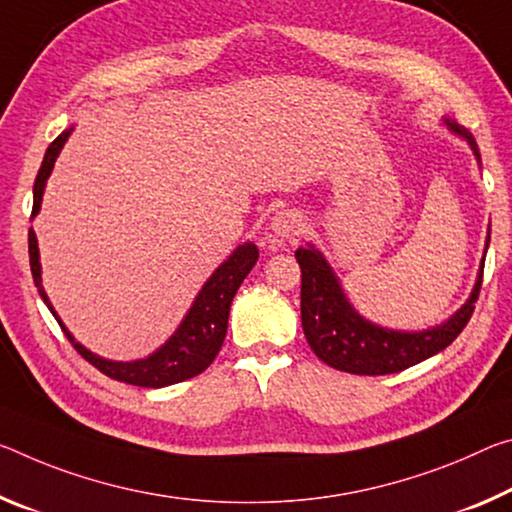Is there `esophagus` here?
Wrapping results in <instances>:
<instances>
[{"mask_svg": "<svg viewBox=\"0 0 512 512\" xmlns=\"http://www.w3.org/2000/svg\"><path fill=\"white\" fill-rule=\"evenodd\" d=\"M303 218L294 209H285V212H278L271 221L273 234H278L280 239H294L303 232Z\"/></svg>", "mask_w": 512, "mask_h": 512, "instance_id": "esophagus-1", "label": "esophagus"}]
</instances>
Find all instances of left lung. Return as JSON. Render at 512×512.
Wrapping results in <instances>:
<instances>
[{"instance_id":"obj_1","label":"left lung","mask_w":512,"mask_h":512,"mask_svg":"<svg viewBox=\"0 0 512 512\" xmlns=\"http://www.w3.org/2000/svg\"><path fill=\"white\" fill-rule=\"evenodd\" d=\"M446 127L456 132L472 145L478 164V154L474 136L467 129L444 118ZM490 241V237H488ZM300 264V319H303L305 339L314 355L332 369L358 373V376H385V373H399L412 364L424 362L431 355L444 351L456 339L467 321L474 314V303L478 300L483 282V264L478 271V280L472 289L467 303L440 326L403 332L376 326L360 316L348 303L342 285H339L335 271L330 269L319 250L312 243L307 248L296 250Z\"/></svg>"}]
</instances>
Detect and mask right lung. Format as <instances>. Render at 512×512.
I'll list each match as a JSON object with an SVG mask.
<instances>
[{
  "label": "right lung",
  "mask_w": 512,
  "mask_h": 512,
  "mask_svg": "<svg viewBox=\"0 0 512 512\" xmlns=\"http://www.w3.org/2000/svg\"><path fill=\"white\" fill-rule=\"evenodd\" d=\"M70 132L72 127L56 136L45 152L43 166H40L36 175V184H34V209H31V216H36L40 212V200H43L45 182L47 177H50L54 161L59 157L63 143L68 141ZM257 257H259V250L255 243L250 241L243 243V246H239L221 266H218V269L212 273V278L205 282V287L200 289V294L196 296V300H193L191 310L186 312L180 328L173 332V337H170L164 346L157 348V351L143 360L113 362V360L100 358V355L88 351L86 346L75 342V337H72L70 330L63 326L59 314L54 312L50 298H47L43 289V278H40V253H38L36 234L34 230H29V264H31V275H34V282L38 287V294L45 300V305L50 307V312L54 314V319L59 321V326L63 328V332H66V337L70 339L72 346L77 348L81 358L91 362L95 369H100L104 376L120 380V383H127V385H136V387L157 389V387L182 383L186 378L198 376V373L205 371L209 364L214 362L218 351H221L225 332H227V316H230L232 298L241 287L243 278H246L250 269L257 264Z\"/></svg>",
  "instance_id": "add662e5"
}]
</instances>
